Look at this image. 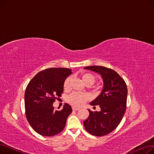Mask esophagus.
Returning <instances> with one entry per match:
<instances>
[{"mask_svg":"<svg viewBox=\"0 0 154 154\" xmlns=\"http://www.w3.org/2000/svg\"><path fill=\"white\" fill-rule=\"evenodd\" d=\"M72 110H76V111H77V110H79V108H76V107H72Z\"/></svg>","mask_w":154,"mask_h":154,"instance_id":"34e87169","label":"esophagus"}]
</instances>
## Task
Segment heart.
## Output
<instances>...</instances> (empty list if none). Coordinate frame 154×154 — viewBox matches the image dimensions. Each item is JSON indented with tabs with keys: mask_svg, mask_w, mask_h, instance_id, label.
<instances>
[{
	"mask_svg": "<svg viewBox=\"0 0 154 154\" xmlns=\"http://www.w3.org/2000/svg\"><path fill=\"white\" fill-rule=\"evenodd\" d=\"M81 79L82 82L87 86L93 85L97 80V77L91 74V73H84L81 75ZM72 77H68L65 80L63 83V88L65 90H67L69 88L70 83L71 82ZM88 99V96L85 93H72L70 94L67 98V102L71 104L72 106L79 107L81 106L85 101Z\"/></svg>",
	"mask_w": 154,
	"mask_h": 154,
	"instance_id": "1",
	"label": "heart"
}]
</instances>
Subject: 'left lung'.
Masks as SVG:
<instances>
[{
    "instance_id": "obj_1",
    "label": "left lung",
    "mask_w": 154,
    "mask_h": 154,
    "mask_svg": "<svg viewBox=\"0 0 154 154\" xmlns=\"http://www.w3.org/2000/svg\"><path fill=\"white\" fill-rule=\"evenodd\" d=\"M85 69L99 74L103 82V90L91 106H99L100 112L88 109L89 116L84 121L85 130L91 135L101 137L115 130L126 110L127 87L124 80L111 69L103 66H87Z\"/></svg>"
}]
</instances>
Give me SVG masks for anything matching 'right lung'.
I'll return each instance as SVG.
<instances>
[{
  "instance_id": "obj_1",
  "label": "right lung",
  "mask_w": 154,
  "mask_h": 154,
  "mask_svg": "<svg viewBox=\"0 0 154 154\" xmlns=\"http://www.w3.org/2000/svg\"><path fill=\"white\" fill-rule=\"evenodd\" d=\"M72 73L67 68L47 69L37 74L27 85L24 95L26 116L38 134L54 136L66 126L72 112L71 106L66 103L61 110H55L53 103L61 96L65 80Z\"/></svg>"
}]
</instances>
